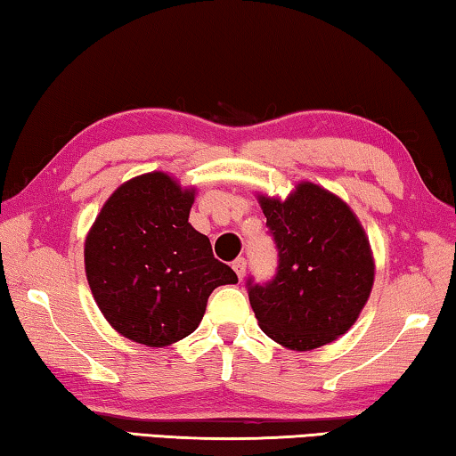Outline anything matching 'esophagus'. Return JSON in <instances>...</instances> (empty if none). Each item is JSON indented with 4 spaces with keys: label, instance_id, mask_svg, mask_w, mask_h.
Returning <instances> with one entry per match:
<instances>
[{
    "label": "esophagus",
    "instance_id": "1",
    "mask_svg": "<svg viewBox=\"0 0 456 456\" xmlns=\"http://www.w3.org/2000/svg\"><path fill=\"white\" fill-rule=\"evenodd\" d=\"M233 270L237 273V278L243 280L245 278V270H248V262H245V257H237L233 262Z\"/></svg>",
    "mask_w": 456,
    "mask_h": 456
}]
</instances>
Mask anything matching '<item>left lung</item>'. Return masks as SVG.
Masks as SVG:
<instances>
[{"mask_svg":"<svg viewBox=\"0 0 456 456\" xmlns=\"http://www.w3.org/2000/svg\"><path fill=\"white\" fill-rule=\"evenodd\" d=\"M257 202L280 257L270 284L249 281L257 324L292 351L337 341L373 288L375 259L363 225L341 197L308 180L286 199L257 194Z\"/></svg>","mask_w":456,"mask_h":456,"instance_id":"8db88e82","label":"left lung"}]
</instances>
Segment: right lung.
<instances>
[{
	"mask_svg": "<svg viewBox=\"0 0 456 456\" xmlns=\"http://www.w3.org/2000/svg\"><path fill=\"white\" fill-rule=\"evenodd\" d=\"M197 189L146 172L113 191L85 237V273L105 321L129 341L168 346L199 327L237 273L189 223Z\"/></svg>",
	"mask_w": 456,
	"mask_h": 456,
	"instance_id": "obj_1",
	"label": "right lung"
}]
</instances>
